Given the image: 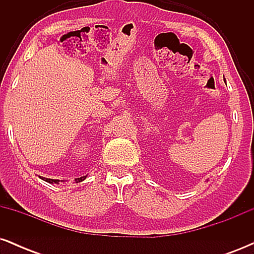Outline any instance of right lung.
I'll return each mask as SVG.
<instances>
[{
    "instance_id": "right-lung-1",
    "label": "right lung",
    "mask_w": 254,
    "mask_h": 254,
    "mask_svg": "<svg viewBox=\"0 0 254 254\" xmlns=\"http://www.w3.org/2000/svg\"><path fill=\"white\" fill-rule=\"evenodd\" d=\"M42 178V177H40ZM43 180H45V182H48V183H50V184H60V180L58 179H49V178H42ZM86 179V177H81V178H77L76 179V183H78V182H82V180H84Z\"/></svg>"
}]
</instances>
